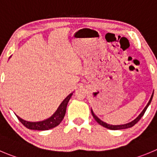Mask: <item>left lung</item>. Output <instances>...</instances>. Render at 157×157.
<instances>
[{"instance_id": "8db88e82", "label": "left lung", "mask_w": 157, "mask_h": 157, "mask_svg": "<svg viewBox=\"0 0 157 157\" xmlns=\"http://www.w3.org/2000/svg\"><path fill=\"white\" fill-rule=\"evenodd\" d=\"M153 94H152L151 98H150V101H149L148 104H147V106L145 107L144 109L143 110V112H142V113H140V116H139L138 117L136 118V119H135L133 121H132V122H129V123H127V124L118 125V126H113V125L107 124L106 122H104L103 121H102V120H101V119H98V118L97 117V116H95V114H94V113H93V111H92V110H91V112H92V116H93V117H94V119H95V121H96V122H98V124H100V125H101V126H103V127L107 128V129H112V130H118V129H128V128H130V127H132V126H133L134 125L136 124L137 122H138L139 121H140V119H141L142 116H143V115H144L145 112H146V110L147 109V108H148L149 105H150V102H151L152 98H153Z\"/></svg>"}]
</instances>
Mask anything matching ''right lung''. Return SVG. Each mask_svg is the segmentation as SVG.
<instances>
[{"mask_svg":"<svg viewBox=\"0 0 157 157\" xmlns=\"http://www.w3.org/2000/svg\"><path fill=\"white\" fill-rule=\"evenodd\" d=\"M71 95H72V93L69 94L63 100V102L61 103L59 109H57V111L54 113L53 116H51L50 118H48L46 120L41 121V122H31L24 120V119H21L20 117H18L17 116V119H18V120L21 122L25 127H27L29 129H34V130H48V129H52V128L55 127V126H59L60 124V122L62 121V119H64L65 112H66L67 105H68V102L69 101L70 98H71Z\"/></svg>","mask_w":157,"mask_h":157,"instance_id":"add662e5","label":"right lung"}]
</instances>
